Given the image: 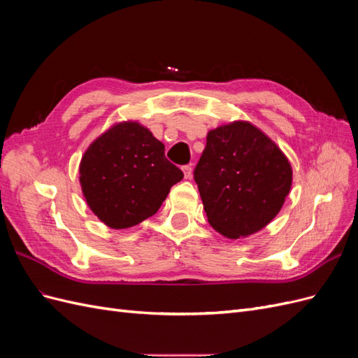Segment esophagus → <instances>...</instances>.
Instances as JSON below:
<instances>
[{
  "instance_id": "esophagus-1",
  "label": "esophagus",
  "mask_w": 358,
  "mask_h": 358,
  "mask_svg": "<svg viewBox=\"0 0 358 358\" xmlns=\"http://www.w3.org/2000/svg\"><path fill=\"white\" fill-rule=\"evenodd\" d=\"M182 170H183V176H185V179H191V176H192V167L191 166H183Z\"/></svg>"
}]
</instances>
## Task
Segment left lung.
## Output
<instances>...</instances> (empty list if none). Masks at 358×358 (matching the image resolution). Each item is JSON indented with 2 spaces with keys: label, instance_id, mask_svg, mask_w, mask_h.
Segmentation results:
<instances>
[{
  "label": "left lung",
  "instance_id": "8db88e82",
  "mask_svg": "<svg viewBox=\"0 0 358 358\" xmlns=\"http://www.w3.org/2000/svg\"><path fill=\"white\" fill-rule=\"evenodd\" d=\"M194 180L209 224L239 239L264 229L279 213L292 170L272 138L252 124L234 121L208 133Z\"/></svg>",
  "mask_w": 358,
  "mask_h": 358
}]
</instances>
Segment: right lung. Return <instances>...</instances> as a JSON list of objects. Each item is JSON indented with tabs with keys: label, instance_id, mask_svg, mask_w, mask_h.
Here are the masks:
<instances>
[{
	"label": "right lung",
	"instance_id": "obj_1",
	"mask_svg": "<svg viewBox=\"0 0 358 358\" xmlns=\"http://www.w3.org/2000/svg\"><path fill=\"white\" fill-rule=\"evenodd\" d=\"M164 145L138 122L107 129L86 149L80 185L86 203L110 229H128L152 216L183 173L166 158Z\"/></svg>",
	"mask_w": 358,
	"mask_h": 358
}]
</instances>
